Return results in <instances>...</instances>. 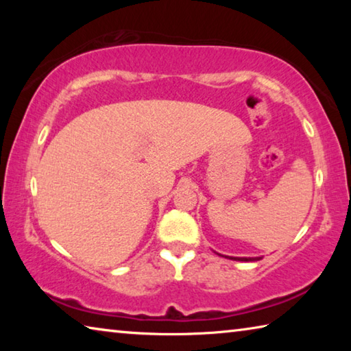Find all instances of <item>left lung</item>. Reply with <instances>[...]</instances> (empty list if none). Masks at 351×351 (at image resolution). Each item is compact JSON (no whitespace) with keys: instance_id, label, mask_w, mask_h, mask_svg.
<instances>
[{"instance_id":"1","label":"left lung","mask_w":351,"mask_h":351,"mask_svg":"<svg viewBox=\"0 0 351 351\" xmlns=\"http://www.w3.org/2000/svg\"><path fill=\"white\" fill-rule=\"evenodd\" d=\"M230 260H239V261H255L260 260L258 257H229Z\"/></svg>"}]
</instances>
